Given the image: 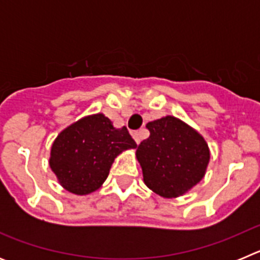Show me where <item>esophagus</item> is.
<instances>
[{
    "mask_svg": "<svg viewBox=\"0 0 260 260\" xmlns=\"http://www.w3.org/2000/svg\"><path fill=\"white\" fill-rule=\"evenodd\" d=\"M133 138L137 142V144H139L142 141V132H133Z\"/></svg>",
    "mask_w": 260,
    "mask_h": 260,
    "instance_id": "34e87169",
    "label": "esophagus"
}]
</instances>
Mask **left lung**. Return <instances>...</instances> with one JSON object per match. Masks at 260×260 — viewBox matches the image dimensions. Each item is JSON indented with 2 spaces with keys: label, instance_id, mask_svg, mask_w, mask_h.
Returning a JSON list of instances; mask_svg holds the SVG:
<instances>
[{
  "label": "left lung",
  "instance_id": "1",
  "mask_svg": "<svg viewBox=\"0 0 260 260\" xmlns=\"http://www.w3.org/2000/svg\"><path fill=\"white\" fill-rule=\"evenodd\" d=\"M146 127L150 137L137 148L144 183L164 198L189 191L203 178L210 161L203 137L172 116L148 122Z\"/></svg>",
  "mask_w": 260,
  "mask_h": 260
}]
</instances>
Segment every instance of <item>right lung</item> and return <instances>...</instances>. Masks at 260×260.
<instances>
[{
	"instance_id": "obj_1",
	"label": "right lung",
	"mask_w": 260,
	"mask_h": 260,
	"mask_svg": "<svg viewBox=\"0 0 260 260\" xmlns=\"http://www.w3.org/2000/svg\"><path fill=\"white\" fill-rule=\"evenodd\" d=\"M135 147L125 126L116 128L104 114H92L59 133L53 142L49 165L63 189L86 195L104 183L119 153Z\"/></svg>"
}]
</instances>
